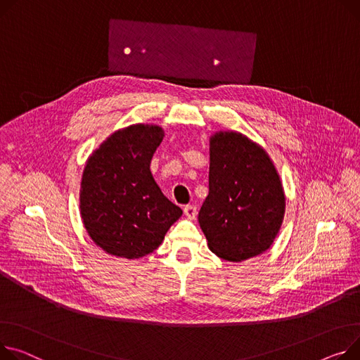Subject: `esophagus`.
<instances>
[{"label":"esophagus","instance_id":"obj_1","mask_svg":"<svg viewBox=\"0 0 360 360\" xmlns=\"http://www.w3.org/2000/svg\"><path fill=\"white\" fill-rule=\"evenodd\" d=\"M184 212L186 215V219L195 220V217H197V207L195 205H185Z\"/></svg>","mask_w":360,"mask_h":360}]
</instances>
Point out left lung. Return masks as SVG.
Listing matches in <instances>:
<instances>
[{"label":"left lung","instance_id":"8db88e82","mask_svg":"<svg viewBox=\"0 0 360 360\" xmlns=\"http://www.w3.org/2000/svg\"><path fill=\"white\" fill-rule=\"evenodd\" d=\"M285 191L259 143L234 130L210 137V193L198 223L208 249L229 262L266 252L281 231Z\"/></svg>","mask_w":360,"mask_h":360}]
</instances>
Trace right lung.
Wrapping results in <instances>:
<instances>
[{
	"label": "right lung",
	"instance_id": "right-lung-1",
	"mask_svg": "<svg viewBox=\"0 0 360 360\" xmlns=\"http://www.w3.org/2000/svg\"><path fill=\"white\" fill-rule=\"evenodd\" d=\"M163 137L160 126L131 124L110 134L85 162L81 219L92 242L111 256L140 259L155 252L182 215L150 172Z\"/></svg>",
	"mask_w": 360,
	"mask_h": 360
}]
</instances>
